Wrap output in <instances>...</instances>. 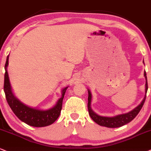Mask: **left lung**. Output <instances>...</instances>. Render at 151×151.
Segmentation results:
<instances>
[{
    "label": "left lung",
    "mask_w": 151,
    "mask_h": 151,
    "mask_svg": "<svg viewBox=\"0 0 151 151\" xmlns=\"http://www.w3.org/2000/svg\"><path fill=\"white\" fill-rule=\"evenodd\" d=\"M143 63H144V61H143ZM144 76L146 78V88H145V96L143 97V100L140 103L137 107L132 109V111H129L127 113H124V114H117L114 116H100V115L97 114L95 113L91 108V101H92V94L91 92L89 89H88V112L91 117L92 119L93 120L95 123L102 127H108V128H118V127H122V126L132 122L134 118L137 116L139 114L140 110L142 108L143 104H144L145 100H146L147 90H148V82H147V77H146V73L144 71Z\"/></svg>",
    "instance_id": "left-lung-1"
}]
</instances>
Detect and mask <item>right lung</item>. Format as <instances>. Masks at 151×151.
Returning a JSON list of instances; mask_svg holds the SVG:
<instances>
[{
    "mask_svg": "<svg viewBox=\"0 0 151 151\" xmlns=\"http://www.w3.org/2000/svg\"><path fill=\"white\" fill-rule=\"evenodd\" d=\"M9 55L7 56L5 65L4 92L7 102L12 111L19 119L27 124L35 127H44L52 124L59 116L62 108V102L65 91L68 86L61 90V97L58 99L56 104L50 109H41L26 105L15 97L12 90L8 73Z\"/></svg>",
    "mask_w": 151,
    "mask_h": 151,
    "instance_id": "1",
    "label": "right lung"
}]
</instances>
